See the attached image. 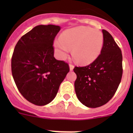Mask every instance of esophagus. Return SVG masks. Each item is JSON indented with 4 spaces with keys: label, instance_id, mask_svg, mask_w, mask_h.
I'll return each mask as SVG.
<instances>
[{
    "label": "esophagus",
    "instance_id": "1",
    "mask_svg": "<svg viewBox=\"0 0 133 133\" xmlns=\"http://www.w3.org/2000/svg\"><path fill=\"white\" fill-rule=\"evenodd\" d=\"M74 65L72 64H70V70L71 71L73 70V69H74Z\"/></svg>",
    "mask_w": 133,
    "mask_h": 133
}]
</instances>
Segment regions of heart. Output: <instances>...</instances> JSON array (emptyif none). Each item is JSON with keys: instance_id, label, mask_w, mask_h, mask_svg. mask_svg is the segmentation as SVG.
<instances>
[{"instance_id": "obj_1", "label": "heart", "mask_w": 133, "mask_h": 133, "mask_svg": "<svg viewBox=\"0 0 133 133\" xmlns=\"http://www.w3.org/2000/svg\"><path fill=\"white\" fill-rule=\"evenodd\" d=\"M103 45V36L99 30L89 27H78L65 31L61 40L54 42V48L61 58H66L72 49L75 60L88 64L99 56Z\"/></svg>"}]
</instances>
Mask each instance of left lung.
<instances>
[{"mask_svg":"<svg viewBox=\"0 0 133 133\" xmlns=\"http://www.w3.org/2000/svg\"><path fill=\"white\" fill-rule=\"evenodd\" d=\"M102 32L103 45L99 56L88 65L74 68L76 95L89 108L108 103L115 94L123 74L122 50L109 32Z\"/></svg>","mask_w":133,"mask_h":133,"instance_id":"obj_1","label":"left lung"}]
</instances>
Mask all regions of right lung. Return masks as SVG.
I'll return each mask as SVG.
<instances>
[{"mask_svg":"<svg viewBox=\"0 0 133 133\" xmlns=\"http://www.w3.org/2000/svg\"><path fill=\"white\" fill-rule=\"evenodd\" d=\"M54 25L36 26L16 45L11 73L18 90L25 99L44 105L54 99L70 71L68 63L54 57V38L60 31Z\"/></svg>","mask_w":133,"mask_h":133,"instance_id":"obj_1","label":"right lung"}]
</instances>
